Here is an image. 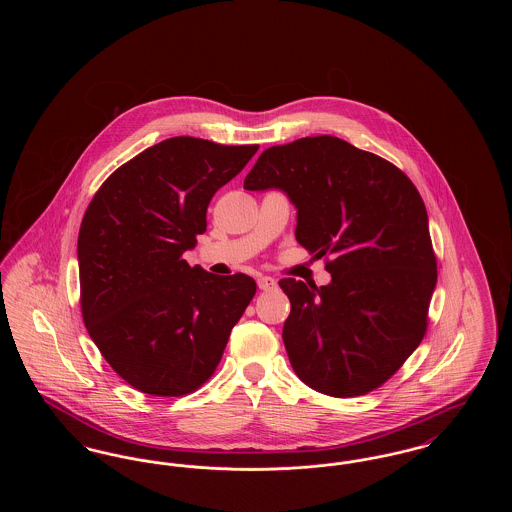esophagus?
Listing matches in <instances>:
<instances>
[{
  "label": "esophagus",
  "mask_w": 512,
  "mask_h": 512,
  "mask_svg": "<svg viewBox=\"0 0 512 512\" xmlns=\"http://www.w3.org/2000/svg\"><path fill=\"white\" fill-rule=\"evenodd\" d=\"M257 284H259V288H261L263 292H270V290H274V288L278 286L272 276H259V278H257Z\"/></svg>",
  "instance_id": "esophagus-1"
}]
</instances>
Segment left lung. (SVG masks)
I'll return each instance as SVG.
<instances>
[{"instance_id":"8db88e82","label":"left lung","mask_w":512,"mask_h":512,"mask_svg":"<svg viewBox=\"0 0 512 512\" xmlns=\"http://www.w3.org/2000/svg\"><path fill=\"white\" fill-rule=\"evenodd\" d=\"M244 188L288 195L295 240L332 257L326 286L280 280L292 303L282 338L295 374L332 397L382 386L424 338L438 282L413 182L386 159L324 134L265 149Z\"/></svg>"}]
</instances>
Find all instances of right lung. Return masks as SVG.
I'll return each mask as SVG.
<instances>
[{
	"mask_svg": "<svg viewBox=\"0 0 512 512\" xmlns=\"http://www.w3.org/2000/svg\"><path fill=\"white\" fill-rule=\"evenodd\" d=\"M257 149L169 138L119 167L88 205L76 247L82 317L132 388L186 395L219 365L257 284L190 267L182 255L207 230L215 192Z\"/></svg>",
	"mask_w": 512,
	"mask_h": 512,
	"instance_id": "right-lung-1",
	"label": "right lung"
}]
</instances>
